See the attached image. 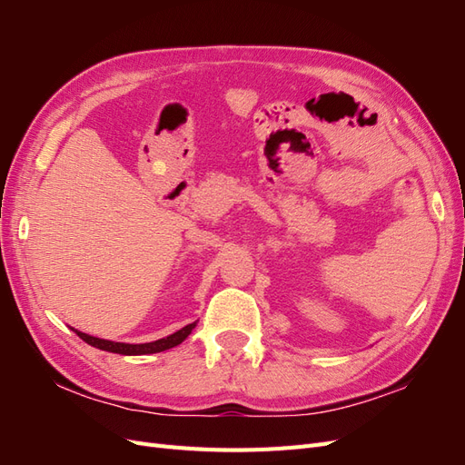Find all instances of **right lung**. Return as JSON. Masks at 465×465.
Listing matches in <instances>:
<instances>
[{
    "mask_svg": "<svg viewBox=\"0 0 465 465\" xmlns=\"http://www.w3.org/2000/svg\"><path fill=\"white\" fill-rule=\"evenodd\" d=\"M195 328V322L188 323L182 330H178L176 333L163 337V340L157 341H151V343H139V345H132V343H116V341H108V340H98V337H93L89 333H83L77 331L75 333L81 337L83 341L96 347V349H103V351H110V353H118V355H149V353H161V351H166L171 347L180 345L182 341L186 340V337L192 333V330Z\"/></svg>",
    "mask_w": 465,
    "mask_h": 465,
    "instance_id": "add662e5",
    "label": "right lung"
}]
</instances>
